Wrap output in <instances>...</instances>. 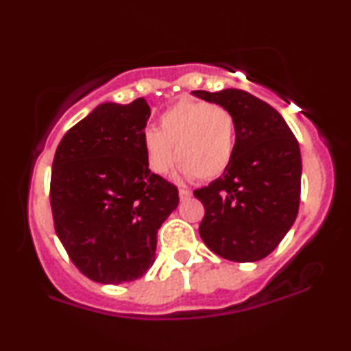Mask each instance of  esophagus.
<instances>
[{"label": "esophagus", "mask_w": 351, "mask_h": 351, "mask_svg": "<svg viewBox=\"0 0 351 351\" xmlns=\"http://www.w3.org/2000/svg\"><path fill=\"white\" fill-rule=\"evenodd\" d=\"M180 199L183 201V199H188L189 196H191V191H189V189H186V188H180Z\"/></svg>", "instance_id": "esophagus-1"}]
</instances>
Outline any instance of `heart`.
I'll use <instances>...</instances> for the list:
<instances>
[{
  "mask_svg": "<svg viewBox=\"0 0 351 351\" xmlns=\"http://www.w3.org/2000/svg\"><path fill=\"white\" fill-rule=\"evenodd\" d=\"M143 147L148 168L156 175H167L178 158L186 178L215 180L234 156V117L203 100H180L160 117L158 130L145 132Z\"/></svg>",
  "mask_w": 351,
  "mask_h": 351,
  "instance_id": "heart-1",
  "label": "heart"
}]
</instances>
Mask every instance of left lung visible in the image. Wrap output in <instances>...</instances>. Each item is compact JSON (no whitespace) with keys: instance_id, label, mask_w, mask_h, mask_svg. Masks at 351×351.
<instances>
[{"instance_id":"obj_1","label":"left lung","mask_w":351,"mask_h":351,"mask_svg":"<svg viewBox=\"0 0 351 351\" xmlns=\"http://www.w3.org/2000/svg\"><path fill=\"white\" fill-rule=\"evenodd\" d=\"M231 112L236 150L223 176L196 189L203 243L234 263L264 259L287 234L300 204L299 142L276 108L239 88L193 90Z\"/></svg>"}]
</instances>
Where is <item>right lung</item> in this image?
<instances>
[{"label":"right lung","mask_w":351,"mask_h":351,"mask_svg":"<svg viewBox=\"0 0 351 351\" xmlns=\"http://www.w3.org/2000/svg\"><path fill=\"white\" fill-rule=\"evenodd\" d=\"M150 106L104 102L60 140L51 173L56 234L84 276L125 284L155 263L156 232L178 188L150 171L143 135Z\"/></svg>","instance_id":"obj_1"}]
</instances>
